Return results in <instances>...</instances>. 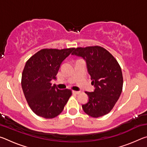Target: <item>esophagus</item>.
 I'll return each mask as SVG.
<instances>
[{
    "label": "esophagus",
    "instance_id": "obj_1",
    "mask_svg": "<svg viewBox=\"0 0 147 147\" xmlns=\"http://www.w3.org/2000/svg\"><path fill=\"white\" fill-rule=\"evenodd\" d=\"M73 94H79L80 93V91H73Z\"/></svg>",
    "mask_w": 147,
    "mask_h": 147
}]
</instances>
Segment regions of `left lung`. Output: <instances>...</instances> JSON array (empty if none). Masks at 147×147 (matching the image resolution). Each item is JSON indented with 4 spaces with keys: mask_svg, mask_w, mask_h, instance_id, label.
<instances>
[{
    "mask_svg": "<svg viewBox=\"0 0 147 147\" xmlns=\"http://www.w3.org/2000/svg\"><path fill=\"white\" fill-rule=\"evenodd\" d=\"M72 55L86 59L91 84L95 88L93 92H85L89 101L82 105L84 112L94 118L106 115L113 109L123 90V73L118 61L100 46L78 47Z\"/></svg>",
    "mask_w": 147,
    "mask_h": 147,
    "instance_id": "left-lung-1",
    "label": "left lung"
}]
</instances>
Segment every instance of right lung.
Masks as SVG:
<instances>
[{"mask_svg": "<svg viewBox=\"0 0 147 147\" xmlns=\"http://www.w3.org/2000/svg\"><path fill=\"white\" fill-rule=\"evenodd\" d=\"M74 49H43L27 60L21 86L28 106L37 115L45 119L56 117L72 95L71 89L60 90L51 82L56 78L61 62Z\"/></svg>", "mask_w": 147, "mask_h": 147, "instance_id": "obj_1", "label": "right lung"}]
</instances>
